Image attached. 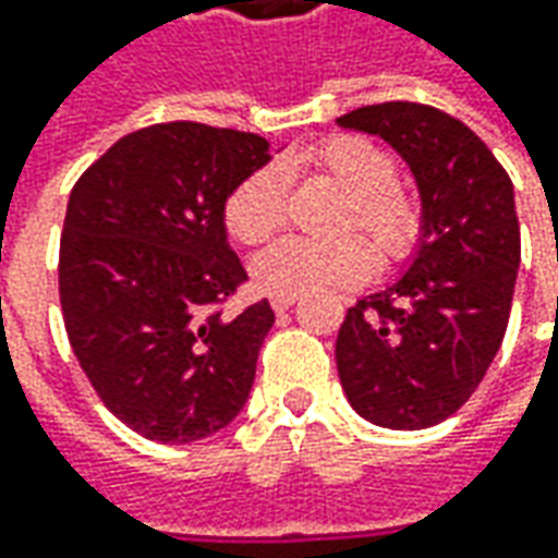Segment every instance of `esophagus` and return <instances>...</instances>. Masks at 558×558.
<instances>
[{"label":"esophagus","instance_id":"1","mask_svg":"<svg viewBox=\"0 0 558 558\" xmlns=\"http://www.w3.org/2000/svg\"><path fill=\"white\" fill-rule=\"evenodd\" d=\"M294 301H298V298H289V294H276V298H272L269 304H272V311H276V313H286L291 304H294Z\"/></svg>","mask_w":558,"mask_h":558}]
</instances>
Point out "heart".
<instances>
[{
    "mask_svg": "<svg viewBox=\"0 0 558 558\" xmlns=\"http://www.w3.org/2000/svg\"><path fill=\"white\" fill-rule=\"evenodd\" d=\"M311 170L329 177L344 204L338 210V229H363L378 247L385 264H400L418 247L422 214L418 204L397 185V161L375 142L351 133H338L311 145L301 158ZM289 180L279 163H267L247 173L229 192L223 223L242 245H260L286 223ZM373 245L344 232L335 239L289 235L254 257V286L267 294H311L326 289H354L378 267Z\"/></svg>",
    "mask_w": 558,
    "mask_h": 558,
    "instance_id": "1",
    "label": "heart"
}]
</instances>
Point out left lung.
Segmentation results:
<instances>
[{
  "label": "left lung",
  "instance_id": "obj_1",
  "mask_svg": "<svg viewBox=\"0 0 558 558\" xmlns=\"http://www.w3.org/2000/svg\"><path fill=\"white\" fill-rule=\"evenodd\" d=\"M338 123L388 142L422 198L413 264L338 329V378L363 418L428 428L472 397L504 344L522 260L512 180L462 120L432 105H366Z\"/></svg>",
  "mask_w": 558,
  "mask_h": 558
}]
</instances>
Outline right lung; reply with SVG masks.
<instances>
[{"label":"right lung","instance_id":"right-lung-1","mask_svg":"<svg viewBox=\"0 0 558 558\" xmlns=\"http://www.w3.org/2000/svg\"><path fill=\"white\" fill-rule=\"evenodd\" d=\"M267 161L264 136L173 120L114 142L71 192L64 329L101 403L142 438L202 440L251 395L276 316L267 301L217 311L247 279L223 207Z\"/></svg>","mask_w":558,"mask_h":558}]
</instances>
